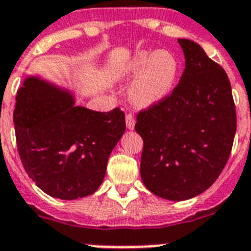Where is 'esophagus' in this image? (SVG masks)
Segmentation results:
<instances>
[{
	"label": "esophagus",
	"mask_w": 251,
	"mask_h": 251,
	"mask_svg": "<svg viewBox=\"0 0 251 251\" xmlns=\"http://www.w3.org/2000/svg\"><path fill=\"white\" fill-rule=\"evenodd\" d=\"M126 126H127L128 129H133L135 128V118H133L132 114L126 115Z\"/></svg>",
	"instance_id": "1"
}]
</instances>
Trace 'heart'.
Instances as JSON below:
<instances>
[{"mask_svg":"<svg viewBox=\"0 0 251 251\" xmlns=\"http://www.w3.org/2000/svg\"><path fill=\"white\" fill-rule=\"evenodd\" d=\"M179 60L169 51H139L123 64L116 78L133 81L129 100L136 108L156 107L172 95L179 75Z\"/></svg>","mask_w":251,"mask_h":251,"instance_id":"1","label":"heart"}]
</instances>
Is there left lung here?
<instances>
[{
  "label": "left lung",
  "instance_id": "obj_1",
  "mask_svg": "<svg viewBox=\"0 0 251 251\" xmlns=\"http://www.w3.org/2000/svg\"><path fill=\"white\" fill-rule=\"evenodd\" d=\"M186 68L165 102L139 112L144 140L140 174L154 195L191 199L223 172L236 133V107L225 71L198 43L178 39Z\"/></svg>",
  "mask_w": 251,
  "mask_h": 251
}]
</instances>
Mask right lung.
Here are the masks:
<instances>
[{"instance_id": "right-lung-1", "label": "right lung", "mask_w": 251, "mask_h": 251, "mask_svg": "<svg viewBox=\"0 0 251 251\" xmlns=\"http://www.w3.org/2000/svg\"><path fill=\"white\" fill-rule=\"evenodd\" d=\"M15 100L19 157L32 182L63 200L97 191L108 157L126 131L124 112L77 106L73 91L40 75H28Z\"/></svg>"}]
</instances>
